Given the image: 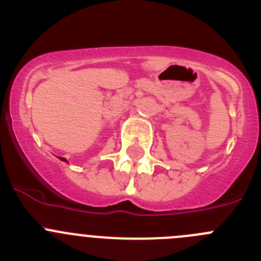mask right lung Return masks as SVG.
<instances>
[{"mask_svg": "<svg viewBox=\"0 0 261 261\" xmlns=\"http://www.w3.org/2000/svg\"><path fill=\"white\" fill-rule=\"evenodd\" d=\"M60 160H63V162H67V160H65L64 158H60Z\"/></svg>", "mask_w": 261, "mask_h": 261, "instance_id": "add662e5", "label": "right lung"}]
</instances>
